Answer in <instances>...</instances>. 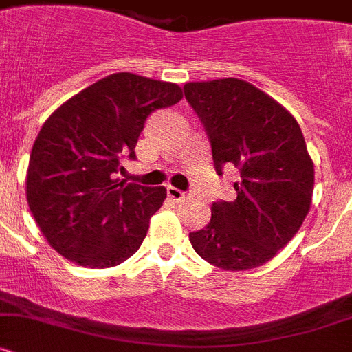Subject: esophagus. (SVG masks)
Listing matches in <instances>:
<instances>
[{
	"instance_id": "obj_1",
	"label": "esophagus",
	"mask_w": 352,
	"mask_h": 352,
	"mask_svg": "<svg viewBox=\"0 0 352 352\" xmlns=\"http://www.w3.org/2000/svg\"><path fill=\"white\" fill-rule=\"evenodd\" d=\"M166 193H168V197L172 198V200H175V201H180V200H184V198H186L184 191H180V189L173 188V186H168Z\"/></svg>"
}]
</instances>
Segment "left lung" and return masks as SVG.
I'll return each instance as SVG.
<instances>
[{
	"label": "left lung",
	"mask_w": 352,
	"mask_h": 352,
	"mask_svg": "<svg viewBox=\"0 0 352 352\" xmlns=\"http://www.w3.org/2000/svg\"><path fill=\"white\" fill-rule=\"evenodd\" d=\"M212 145L214 166H235L234 201H214L210 223L189 234L195 252L225 271L264 265L301 228L314 195V161L287 108L237 78L186 83Z\"/></svg>",
	"instance_id": "left-lung-1"
}]
</instances>
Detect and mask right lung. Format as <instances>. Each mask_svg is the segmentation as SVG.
<instances>
[{"label": "right lung", "mask_w": 352, "mask_h": 352, "mask_svg": "<svg viewBox=\"0 0 352 352\" xmlns=\"http://www.w3.org/2000/svg\"><path fill=\"white\" fill-rule=\"evenodd\" d=\"M182 99L177 83L117 72L58 106L33 143L26 198L51 248L91 269L138 252L166 188L115 179L134 155L146 117Z\"/></svg>", "instance_id": "add662e5"}]
</instances>
